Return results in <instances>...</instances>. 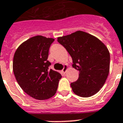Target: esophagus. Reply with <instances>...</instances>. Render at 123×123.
I'll return each instance as SVG.
<instances>
[{
  "label": "esophagus",
  "instance_id": "obj_1",
  "mask_svg": "<svg viewBox=\"0 0 123 123\" xmlns=\"http://www.w3.org/2000/svg\"><path fill=\"white\" fill-rule=\"evenodd\" d=\"M68 69V66L67 65H64V68L62 69V72L63 73H66V72L67 71Z\"/></svg>",
  "mask_w": 123,
  "mask_h": 123
}]
</instances>
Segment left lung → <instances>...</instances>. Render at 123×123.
Masks as SVG:
<instances>
[{
	"label": "left lung",
	"mask_w": 123,
	"mask_h": 123,
	"mask_svg": "<svg viewBox=\"0 0 123 123\" xmlns=\"http://www.w3.org/2000/svg\"><path fill=\"white\" fill-rule=\"evenodd\" d=\"M73 59L79 79L71 84L73 92L81 97L97 93L105 84L110 70V53L105 44L95 36L78 31L57 37Z\"/></svg>",
	"instance_id": "1"
}]
</instances>
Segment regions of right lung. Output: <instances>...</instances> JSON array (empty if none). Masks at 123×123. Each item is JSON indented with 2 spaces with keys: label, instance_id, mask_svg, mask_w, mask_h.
I'll return each instance as SVG.
<instances>
[{
  "label": "right lung",
  "instance_id": "add662e5",
  "mask_svg": "<svg viewBox=\"0 0 123 123\" xmlns=\"http://www.w3.org/2000/svg\"><path fill=\"white\" fill-rule=\"evenodd\" d=\"M55 40L36 36L22 43L13 57L12 69L16 80L25 92L36 99L44 100L57 92L61 75L49 69L48 50Z\"/></svg>",
  "mask_w": 123,
  "mask_h": 123
}]
</instances>
